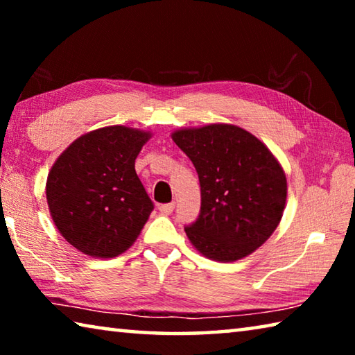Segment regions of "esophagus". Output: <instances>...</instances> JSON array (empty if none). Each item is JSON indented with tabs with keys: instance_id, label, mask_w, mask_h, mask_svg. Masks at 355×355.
Returning a JSON list of instances; mask_svg holds the SVG:
<instances>
[{
	"instance_id": "obj_1",
	"label": "esophagus",
	"mask_w": 355,
	"mask_h": 355,
	"mask_svg": "<svg viewBox=\"0 0 355 355\" xmlns=\"http://www.w3.org/2000/svg\"><path fill=\"white\" fill-rule=\"evenodd\" d=\"M173 208H175V203H164V205H159V211L163 213V214H166V216H169L172 211H173Z\"/></svg>"
}]
</instances>
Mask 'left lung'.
Returning <instances> with one entry per match:
<instances>
[{
	"label": "left lung",
	"instance_id": "left-lung-1",
	"mask_svg": "<svg viewBox=\"0 0 355 355\" xmlns=\"http://www.w3.org/2000/svg\"><path fill=\"white\" fill-rule=\"evenodd\" d=\"M200 182L202 207L186 227L191 244L209 260L238 261L268 241L286 207L279 159L249 131L232 123L172 131Z\"/></svg>",
	"mask_w": 355,
	"mask_h": 355
}]
</instances>
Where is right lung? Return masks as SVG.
Segmentation results:
<instances>
[{
  "label": "right lung",
  "mask_w": 355,
  "mask_h": 355,
  "mask_svg": "<svg viewBox=\"0 0 355 355\" xmlns=\"http://www.w3.org/2000/svg\"><path fill=\"white\" fill-rule=\"evenodd\" d=\"M152 131L111 125L78 137L46 177L51 219L65 241L92 258L135 244L153 209L135 163Z\"/></svg>",
  "instance_id": "obj_1"
}]
</instances>
